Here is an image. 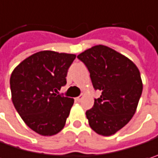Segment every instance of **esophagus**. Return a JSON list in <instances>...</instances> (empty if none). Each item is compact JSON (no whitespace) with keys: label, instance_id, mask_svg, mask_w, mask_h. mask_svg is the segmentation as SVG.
Instances as JSON below:
<instances>
[{"label":"esophagus","instance_id":"obj_1","mask_svg":"<svg viewBox=\"0 0 158 158\" xmlns=\"http://www.w3.org/2000/svg\"><path fill=\"white\" fill-rule=\"evenodd\" d=\"M83 97H84V94H82V95H80L79 97H77L75 99H76V101H78V102H80L81 100H82V98H83Z\"/></svg>","mask_w":158,"mask_h":158}]
</instances>
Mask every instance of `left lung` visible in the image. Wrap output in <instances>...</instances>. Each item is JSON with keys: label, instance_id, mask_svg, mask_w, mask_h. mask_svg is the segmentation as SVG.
<instances>
[{"label": "left lung", "instance_id": "8db88e82", "mask_svg": "<svg viewBox=\"0 0 158 158\" xmlns=\"http://www.w3.org/2000/svg\"><path fill=\"white\" fill-rule=\"evenodd\" d=\"M78 58L87 66L94 89L101 91L86 112L89 127L98 135H114L136 112L143 90L140 72L132 60L104 45L93 46Z\"/></svg>", "mask_w": 158, "mask_h": 158}]
</instances>
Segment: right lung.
Returning a JSON list of instances; mask_svg holds the SVG:
<instances>
[{"label": "right lung", "mask_w": 158, "mask_h": 158, "mask_svg": "<svg viewBox=\"0 0 158 158\" xmlns=\"http://www.w3.org/2000/svg\"><path fill=\"white\" fill-rule=\"evenodd\" d=\"M75 54L39 51L26 58L10 79L11 100L24 123L41 136H53L64 127L74 99L59 94L66 85Z\"/></svg>", "instance_id": "add662e5"}]
</instances>
